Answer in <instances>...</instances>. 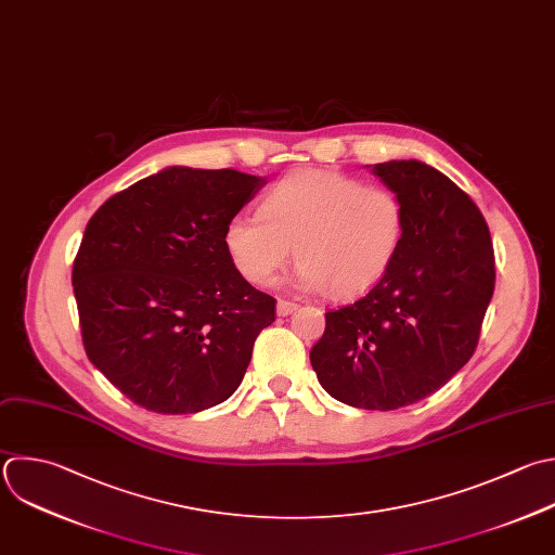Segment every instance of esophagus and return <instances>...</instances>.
Returning <instances> with one entry per match:
<instances>
[{
  "label": "esophagus",
  "instance_id": "obj_1",
  "mask_svg": "<svg viewBox=\"0 0 555 555\" xmlns=\"http://www.w3.org/2000/svg\"><path fill=\"white\" fill-rule=\"evenodd\" d=\"M297 310V304L295 301H288V299H278V314L280 317H288L291 312Z\"/></svg>",
  "mask_w": 555,
  "mask_h": 555
}]
</instances>
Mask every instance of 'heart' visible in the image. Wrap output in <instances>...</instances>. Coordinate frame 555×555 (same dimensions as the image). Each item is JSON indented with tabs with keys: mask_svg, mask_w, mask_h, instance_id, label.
<instances>
[{
	"mask_svg": "<svg viewBox=\"0 0 555 555\" xmlns=\"http://www.w3.org/2000/svg\"><path fill=\"white\" fill-rule=\"evenodd\" d=\"M408 230L401 197L334 169H299L275 182L260 212H238L223 230L232 267L254 286H271L291 260L301 288L356 299L390 271Z\"/></svg>",
	"mask_w": 555,
	"mask_h": 555,
	"instance_id": "heart-1",
	"label": "heart"
}]
</instances>
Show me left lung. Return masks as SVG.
Wrapping results in <instances>:
<instances>
[{
	"label": "left lung",
	"mask_w": 555,
	"mask_h": 555,
	"mask_svg": "<svg viewBox=\"0 0 555 555\" xmlns=\"http://www.w3.org/2000/svg\"><path fill=\"white\" fill-rule=\"evenodd\" d=\"M371 171L401 197L405 238L375 288L325 312L310 362L334 399L397 410L470 360L494 291V251L479 208L434 167L390 160Z\"/></svg>",
	"instance_id": "1"
}]
</instances>
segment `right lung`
<instances>
[{
  "label": "right lung",
  "mask_w": 555,
  "mask_h": 555,
  "mask_svg": "<svg viewBox=\"0 0 555 555\" xmlns=\"http://www.w3.org/2000/svg\"><path fill=\"white\" fill-rule=\"evenodd\" d=\"M262 184L234 169L169 167L91 217L72 273L82 343L141 408L202 412L241 386L275 299L232 267L223 230Z\"/></svg>",
  "instance_id": "add662e5"
}]
</instances>
